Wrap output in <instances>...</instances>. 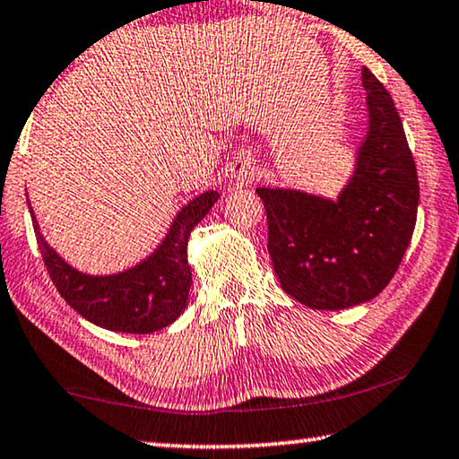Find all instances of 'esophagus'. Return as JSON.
Masks as SVG:
<instances>
[{"label":"esophagus","instance_id":"1","mask_svg":"<svg viewBox=\"0 0 459 459\" xmlns=\"http://www.w3.org/2000/svg\"><path fill=\"white\" fill-rule=\"evenodd\" d=\"M231 178H234V182L238 184H246L258 178V168L250 161V159H238L234 163V169H231Z\"/></svg>","mask_w":459,"mask_h":459}]
</instances>
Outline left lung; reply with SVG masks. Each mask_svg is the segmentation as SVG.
I'll return each mask as SVG.
<instances>
[{"label": "left lung", "mask_w": 459, "mask_h": 459, "mask_svg": "<svg viewBox=\"0 0 459 459\" xmlns=\"http://www.w3.org/2000/svg\"><path fill=\"white\" fill-rule=\"evenodd\" d=\"M362 86L367 134L335 201L294 188H256L279 283L315 310L373 300L395 275L414 234L420 188L400 114L368 68H362Z\"/></svg>", "instance_id": "1"}]
</instances>
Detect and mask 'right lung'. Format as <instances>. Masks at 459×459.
<instances>
[{"instance_id":"add662e5","label":"right lung","mask_w":459,"mask_h":459,"mask_svg":"<svg viewBox=\"0 0 459 459\" xmlns=\"http://www.w3.org/2000/svg\"><path fill=\"white\" fill-rule=\"evenodd\" d=\"M217 198V190L192 198L178 211L168 234L147 258L111 275L82 273L64 261L43 238L30 203L29 209L45 267L64 300L97 327L141 335L168 327L186 310L192 283L188 238Z\"/></svg>"}]
</instances>
